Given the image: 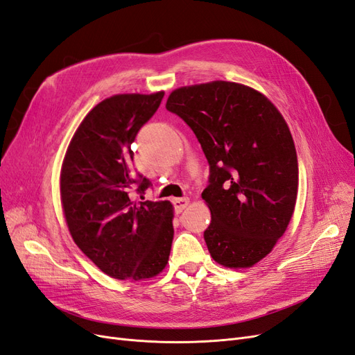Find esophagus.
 Returning <instances> with one entry per match:
<instances>
[{"label":"esophagus","instance_id":"1","mask_svg":"<svg viewBox=\"0 0 355 355\" xmlns=\"http://www.w3.org/2000/svg\"><path fill=\"white\" fill-rule=\"evenodd\" d=\"M189 204V198L188 197H182V198H173V206L176 213H180L182 210H185L187 206Z\"/></svg>","mask_w":355,"mask_h":355}]
</instances>
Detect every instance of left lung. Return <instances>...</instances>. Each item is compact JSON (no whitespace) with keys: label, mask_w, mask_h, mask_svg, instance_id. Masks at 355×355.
Instances as JSON below:
<instances>
[{"label":"left lung","mask_w":355,"mask_h":355,"mask_svg":"<svg viewBox=\"0 0 355 355\" xmlns=\"http://www.w3.org/2000/svg\"><path fill=\"white\" fill-rule=\"evenodd\" d=\"M166 108L196 133L210 166L204 231L219 265L252 268L293 216L299 170L292 133L275 105L249 85L210 81L170 93Z\"/></svg>","instance_id":"8db88e82"}]
</instances>
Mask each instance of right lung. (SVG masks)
Returning <instances> with one entry per match:
<instances>
[{"label": "right lung", "instance_id": "obj_1", "mask_svg": "<svg viewBox=\"0 0 355 355\" xmlns=\"http://www.w3.org/2000/svg\"><path fill=\"white\" fill-rule=\"evenodd\" d=\"M164 92L114 94L84 116L60 170V201L71 237L81 252L116 280L154 278L168 263L173 241L170 201L130 198L136 184L132 144ZM144 200V197L141 196Z\"/></svg>", "mask_w": 355, "mask_h": 355}]
</instances>
